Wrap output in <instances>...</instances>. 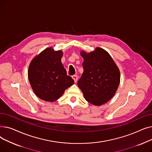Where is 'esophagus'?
<instances>
[{"label": "esophagus", "mask_w": 152, "mask_h": 152, "mask_svg": "<svg viewBox=\"0 0 152 152\" xmlns=\"http://www.w3.org/2000/svg\"><path fill=\"white\" fill-rule=\"evenodd\" d=\"M72 77H73V79H74L75 82V83H76V82H77V78H78L77 76V75H73V76H72Z\"/></svg>", "instance_id": "34e87169"}]
</instances>
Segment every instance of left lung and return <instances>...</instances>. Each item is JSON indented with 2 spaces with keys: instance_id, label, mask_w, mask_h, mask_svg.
<instances>
[{
  "instance_id": "1",
  "label": "left lung",
  "mask_w": 152,
  "mask_h": 152,
  "mask_svg": "<svg viewBox=\"0 0 152 152\" xmlns=\"http://www.w3.org/2000/svg\"><path fill=\"white\" fill-rule=\"evenodd\" d=\"M84 72L77 81L85 99L100 106L116 93L120 83V72L113 58L104 49L97 47L93 52H81Z\"/></svg>"
}]
</instances>
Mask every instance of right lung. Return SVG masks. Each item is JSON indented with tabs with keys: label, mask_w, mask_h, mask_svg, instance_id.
I'll use <instances>...</instances> for the list:
<instances>
[{
	"label": "right lung",
	"mask_w": 152,
	"mask_h": 152,
	"mask_svg": "<svg viewBox=\"0 0 152 152\" xmlns=\"http://www.w3.org/2000/svg\"><path fill=\"white\" fill-rule=\"evenodd\" d=\"M63 52L47 48L35 57L29 64L28 79L37 96L46 102L58 100L65 91L74 84L66 74L61 58Z\"/></svg>",
	"instance_id": "right-lung-1"
}]
</instances>
